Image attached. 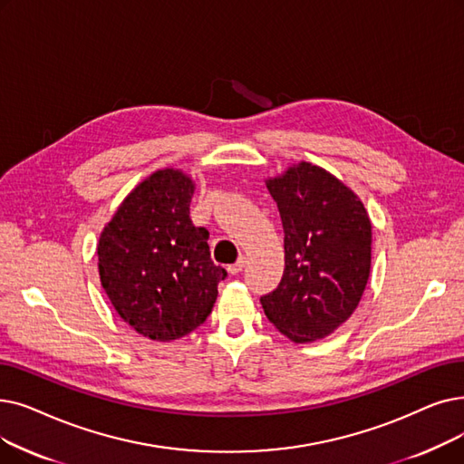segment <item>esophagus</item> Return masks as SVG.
<instances>
[{
  "label": "esophagus",
  "instance_id": "34e87169",
  "mask_svg": "<svg viewBox=\"0 0 464 464\" xmlns=\"http://www.w3.org/2000/svg\"><path fill=\"white\" fill-rule=\"evenodd\" d=\"M245 266H246V257H245V256H240V257L235 261L233 266H229V267H227V271H229L231 275H237V273H240V271L245 269Z\"/></svg>",
  "mask_w": 464,
  "mask_h": 464
}]
</instances>
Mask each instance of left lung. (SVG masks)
I'll return each mask as SVG.
<instances>
[{
  "mask_svg": "<svg viewBox=\"0 0 464 464\" xmlns=\"http://www.w3.org/2000/svg\"><path fill=\"white\" fill-rule=\"evenodd\" d=\"M266 184L285 227V275L261 307L282 335L313 343L360 304L372 269V219L351 188L307 160Z\"/></svg>",
  "mask_w": 464,
  "mask_h": 464,
  "instance_id": "1",
  "label": "left lung"
}]
</instances>
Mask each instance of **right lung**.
<instances>
[{
	"instance_id": "add662e5",
	"label": "right lung",
	"mask_w": 464,
	"mask_h": 464,
	"mask_svg": "<svg viewBox=\"0 0 464 464\" xmlns=\"http://www.w3.org/2000/svg\"><path fill=\"white\" fill-rule=\"evenodd\" d=\"M193 191L184 170H155L98 238L100 285L117 314L153 341H174L203 324L227 275L210 259L208 231L189 218Z\"/></svg>"
}]
</instances>
